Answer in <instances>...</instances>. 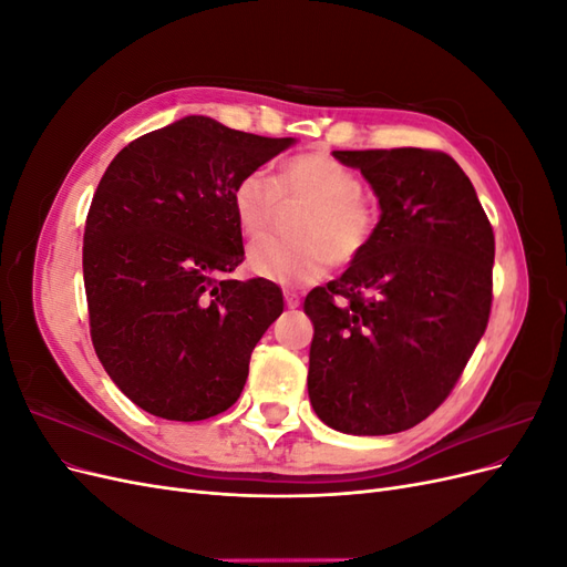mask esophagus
<instances>
[{"label": "esophagus", "instance_id": "34e87169", "mask_svg": "<svg viewBox=\"0 0 567 567\" xmlns=\"http://www.w3.org/2000/svg\"><path fill=\"white\" fill-rule=\"evenodd\" d=\"M284 298H286V305L290 307V310H296V307L300 305V293H298V290H293V288H286L284 290Z\"/></svg>", "mask_w": 567, "mask_h": 567}]
</instances>
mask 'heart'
Listing matches in <instances>:
<instances>
[{
    "instance_id": "1",
    "label": "heart",
    "mask_w": 567,
    "mask_h": 567,
    "mask_svg": "<svg viewBox=\"0 0 567 567\" xmlns=\"http://www.w3.org/2000/svg\"><path fill=\"white\" fill-rule=\"evenodd\" d=\"M293 200H312L298 225L302 238H265L250 246L248 269L257 277L277 284L317 281L331 262H354L379 231V200L364 192L352 167L323 151L286 158L274 177L252 169L231 192L236 225L250 241L269 234L281 205Z\"/></svg>"
}]
</instances>
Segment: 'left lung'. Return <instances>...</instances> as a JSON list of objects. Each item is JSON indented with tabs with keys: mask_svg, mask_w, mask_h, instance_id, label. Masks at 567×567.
Segmentation results:
<instances>
[{
	"mask_svg": "<svg viewBox=\"0 0 567 567\" xmlns=\"http://www.w3.org/2000/svg\"><path fill=\"white\" fill-rule=\"evenodd\" d=\"M379 196L371 246L315 288L307 390L350 435L414 427L450 398L492 310L494 231L456 161L431 148L333 151Z\"/></svg>",
	"mask_w": 567,
	"mask_h": 567,
	"instance_id": "left-lung-1",
	"label": "left lung"
}]
</instances>
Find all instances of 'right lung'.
Instances as JSON below:
<instances>
[{
  "mask_svg": "<svg viewBox=\"0 0 567 567\" xmlns=\"http://www.w3.org/2000/svg\"><path fill=\"white\" fill-rule=\"evenodd\" d=\"M293 144L188 115L117 153L84 225L82 274L99 362L153 416L227 411L250 352L284 312L271 281H236L244 262L231 192Z\"/></svg>",
  "mask_w": 567,
  "mask_h": 567,
  "instance_id": "1",
  "label": "right lung"
}]
</instances>
